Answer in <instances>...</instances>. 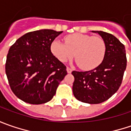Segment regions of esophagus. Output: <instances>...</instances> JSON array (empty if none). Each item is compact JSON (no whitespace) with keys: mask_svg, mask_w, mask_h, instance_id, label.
I'll use <instances>...</instances> for the list:
<instances>
[{"mask_svg":"<svg viewBox=\"0 0 131 131\" xmlns=\"http://www.w3.org/2000/svg\"><path fill=\"white\" fill-rule=\"evenodd\" d=\"M66 71H67V72H68V73H71L72 69H71V68H70L69 67H67V68H66Z\"/></svg>","mask_w":131,"mask_h":131,"instance_id":"obj_1","label":"esophagus"}]
</instances>
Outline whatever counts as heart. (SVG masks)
I'll return each instance as SVG.
<instances>
[{
    "label": "heart",
    "instance_id": "heart-1",
    "mask_svg": "<svg viewBox=\"0 0 131 131\" xmlns=\"http://www.w3.org/2000/svg\"><path fill=\"white\" fill-rule=\"evenodd\" d=\"M65 43L55 39L50 49L54 56L65 63L75 56L79 66L83 70L94 69L103 62L106 47L103 39L82 33H73L65 37Z\"/></svg>",
    "mask_w": 131,
    "mask_h": 131
}]
</instances>
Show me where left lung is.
Masks as SVG:
<instances>
[{"instance_id":"8db88e82","label":"left lung","mask_w":131,"mask_h":131,"mask_svg":"<svg viewBox=\"0 0 131 131\" xmlns=\"http://www.w3.org/2000/svg\"><path fill=\"white\" fill-rule=\"evenodd\" d=\"M99 34L106 43V54L98 67L89 71H72L73 93L79 101L101 103L111 98L120 87L126 66L125 48L114 36L103 31Z\"/></svg>"}]
</instances>
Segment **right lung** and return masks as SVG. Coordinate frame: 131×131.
<instances>
[{"mask_svg": "<svg viewBox=\"0 0 131 131\" xmlns=\"http://www.w3.org/2000/svg\"><path fill=\"white\" fill-rule=\"evenodd\" d=\"M63 31L42 29L18 38L8 50L6 73L14 94L25 103L52 100L66 67L51 52V43Z\"/></svg>", "mask_w": 131, "mask_h": 131, "instance_id": "add662e5", "label": "right lung"}]
</instances>
